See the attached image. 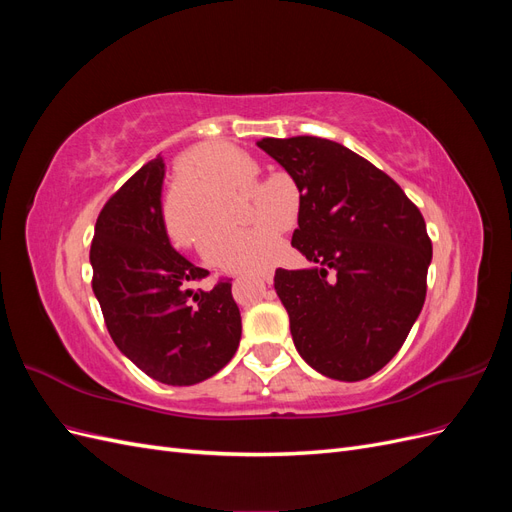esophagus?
Here are the masks:
<instances>
[{
    "label": "esophagus",
    "mask_w": 512,
    "mask_h": 512,
    "mask_svg": "<svg viewBox=\"0 0 512 512\" xmlns=\"http://www.w3.org/2000/svg\"><path fill=\"white\" fill-rule=\"evenodd\" d=\"M258 282L265 286V284H271L273 282V273L271 271H267V273H262V275H258Z\"/></svg>",
    "instance_id": "34e87169"
}]
</instances>
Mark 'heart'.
Returning a JSON list of instances; mask_svg holds the SVG:
<instances>
[{
    "label": "heart",
    "mask_w": 512,
    "mask_h": 512,
    "mask_svg": "<svg viewBox=\"0 0 512 512\" xmlns=\"http://www.w3.org/2000/svg\"><path fill=\"white\" fill-rule=\"evenodd\" d=\"M256 164L243 151L226 143H205L194 147L183 160L177 188L164 207L166 228L177 243L190 245L215 218V211L237 190L250 194L245 220L250 228L209 230L200 252L213 267L226 271H260L273 260L280 243V228L290 226L284 198L265 194V185L252 183Z\"/></svg>",
    "instance_id": "obj_1"
}]
</instances>
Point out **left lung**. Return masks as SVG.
<instances>
[{
  "label": "left lung",
  "instance_id": "left-lung-1",
  "mask_svg": "<svg viewBox=\"0 0 512 512\" xmlns=\"http://www.w3.org/2000/svg\"><path fill=\"white\" fill-rule=\"evenodd\" d=\"M256 145L297 183L292 247L314 265L275 271L294 348L327 378L374 376L404 346L425 303L431 239L421 211L389 175L329 138Z\"/></svg>",
  "mask_w": 512,
  "mask_h": 512
}]
</instances>
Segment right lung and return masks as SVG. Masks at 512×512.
I'll use <instances>...</instances> for the list:
<instances>
[{
  "mask_svg": "<svg viewBox=\"0 0 512 512\" xmlns=\"http://www.w3.org/2000/svg\"><path fill=\"white\" fill-rule=\"evenodd\" d=\"M162 183L158 156L106 200L89 252L91 288L115 346L138 369L164 384L190 386L235 356L241 314L230 280L192 288L209 271L170 245Z\"/></svg>",
  "mask_w": 512,
  "mask_h": 512,
  "instance_id": "1",
  "label": "right lung"
}]
</instances>
